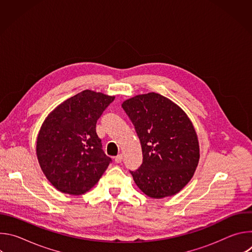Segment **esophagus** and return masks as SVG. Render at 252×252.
<instances>
[{
  "instance_id": "obj_1",
  "label": "esophagus",
  "mask_w": 252,
  "mask_h": 252,
  "mask_svg": "<svg viewBox=\"0 0 252 252\" xmlns=\"http://www.w3.org/2000/svg\"><path fill=\"white\" fill-rule=\"evenodd\" d=\"M123 158H124L123 155H119V156H117V157L115 158V161H116L117 163H121V162L123 161Z\"/></svg>"
}]
</instances>
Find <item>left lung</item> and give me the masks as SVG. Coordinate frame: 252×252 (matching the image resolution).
Returning <instances> with one entry per match:
<instances>
[{
  "instance_id": "1",
  "label": "left lung",
  "mask_w": 252,
  "mask_h": 252,
  "mask_svg": "<svg viewBox=\"0 0 252 252\" xmlns=\"http://www.w3.org/2000/svg\"><path fill=\"white\" fill-rule=\"evenodd\" d=\"M139 137L143 162L130 171L137 188L152 198L172 196L192 178L199 161L198 136L187 113L152 92L122 103Z\"/></svg>"
}]
</instances>
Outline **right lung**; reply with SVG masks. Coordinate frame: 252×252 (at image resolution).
<instances>
[{"instance_id":"right-lung-1","label":"right lung","mask_w":252,"mask_h":252,"mask_svg":"<svg viewBox=\"0 0 252 252\" xmlns=\"http://www.w3.org/2000/svg\"><path fill=\"white\" fill-rule=\"evenodd\" d=\"M115 95L85 90L63 100L39 130L35 154L42 171L59 191L81 195L92 189L111 162L95 132L97 119Z\"/></svg>"}]
</instances>
